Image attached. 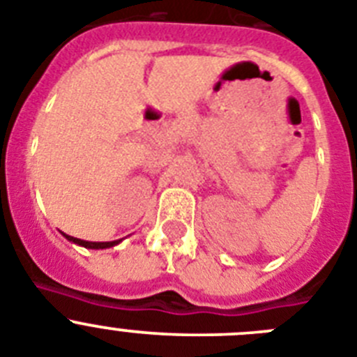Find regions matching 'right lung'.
<instances>
[{"mask_svg": "<svg viewBox=\"0 0 357 357\" xmlns=\"http://www.w3.org/2000/svg\"><path fill=\"white\" fill-rule=\"evenodd\" d=\"M62 234L66 236L67 240H69V242L78 243V245L86 247V249H108V247H114V245H117L119 242H121V240H114V242H86V240L75 238V236H69V234H66V233H62Z\"/></svg>", "mask_w": 357, "mask_h": 357, "instance_id": "add662e5", "label": "right lung"}]
</instances>
